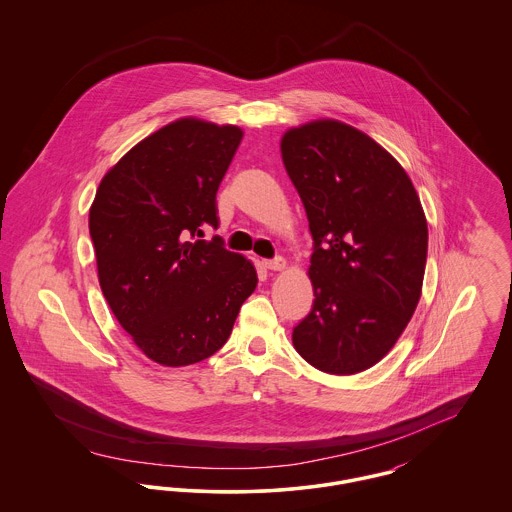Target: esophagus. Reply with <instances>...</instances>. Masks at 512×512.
<instances>
[{"mask_svg":"<svg viewBox=\"0 0 512 512\" xmlns=\"http://www.w3.org/2000/svg\"><path fill=\"white\" fill-rule=\"evenodd\" d=\"M265 267L268 268V270H284V268L288 267L286 265V259L284 257H276V259H268V261H265Z\"/></svg>","mask_w":512,"mask_h":512,"instance_id":"esophagus-1","label":"esophagus"}]
</instances>
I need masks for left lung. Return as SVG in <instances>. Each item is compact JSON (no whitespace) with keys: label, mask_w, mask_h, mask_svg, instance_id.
<instances>
[{"label":"left lung","mask_w":512,"mask_h":512,"mask_svg":"<svg viewBox=\"0 0 512 512\" xmlns=\"http://www.w3.org/2000/svg\"><path fill=\"white\" fill-rule=\"evenodd\" d=\"M280 149L315 242V301L293 347L322 372L357 374L386 357L418 305L428 253L420 199L390 153L345 122L290 128Z\"/></svg>","instance_id":"left-lung-1"}]
</instances>
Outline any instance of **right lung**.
Here are the masks:
<instances>
[{
    "instance_id": "add662e5",
    "label": "right lung",
    "mask_w": 512,
    "mask_h": 512,
    "mask_svg": "<svg viewBox=\"0 0 512 512\" xmlns=\"http://www.w3.org/2000/svg\"><path fill=\"white\" fill-rule=\"evenodd\" d=\"M242 128L178 119L107 172L90 207L98 278L113 315L151 361L199 363L226 343L255 292L251 261L219 236L217 190Z\"/></svg>"
}]
</instances>
